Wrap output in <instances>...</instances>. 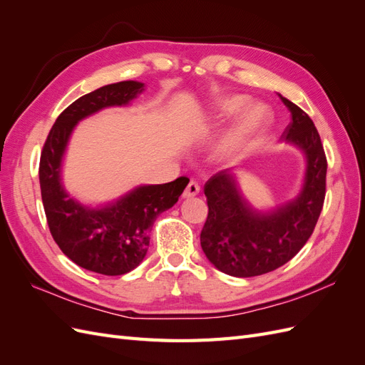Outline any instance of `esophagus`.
I'll use <instances>...</instances> for the list:
<instances>
[{"mask_svg": "<svg viewBox=\"0 0 365 365\" xmlns=\"http://www.w3.org/2000/svg\"><path fill=\"white\" fill-rule=\"evenodd\" d=\"M197 193H200V185H197L196 181H190L185 187L182 197H192V196H196Z\"/></svg>", "mask_w": 365, "mask_h": 365, "instance_id": "1", "label": "esophagus"}]
</instances>
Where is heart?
I'll list each match as a JSON object with an SVG mask.
<instances>
[{"label": "heart", "instance_id": "1", "mask_svg": "<svg viewBox=\"0 0 365 365\" xmlns=\"http://www.w3.org/2000/svg\"><path fill=\"white\" fill-rule=\"evenodd\" d=\"M250 97L247 96H231L219 103L216 113L219 117H228L240 113L242 108L245 111L239 114L236 121L231 125L222 137L219 138L215 148V155L219 161L231 163L236 161L254 146L262 132L268 128L271 121L269 109L262 103L250 105Z\"/></svg>", "mask_w": 365, "mask_h": 365}]
</instances>
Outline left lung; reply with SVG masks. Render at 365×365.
<instances>
[{"mask_svg":"<svg viewBox=\"0 0 365 365\" xmlns=\"http://www.w3.org/2000/svg\"><path fill=\"white\" fill-rule=\"evenodd\" d=\"M292 121L280 140L303 153V187L294 200L268 212L254 208L235 170H220L204 185L208 216L201 247L215 268L233 277H254L280 268L314 233L326 196L327 161L318 130L302 108L279 94Z\"/></svg>","mask_w":365,"mask_h":365,"instance_id":"obj_1","label":"left lung"}]
</instances>
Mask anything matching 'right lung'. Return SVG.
Masks as SVG:
<instances>
[{
    "label": "right lung",
    "mask_w": 365,
    "mask_h": 365,
    "mask_svg": "<svg viewBox=\"0 0 365 365\" xmlns=\"http://www.w3.org/2000/svg\"><path fill=\"white\" fill-rule=\"evenodd\" d=\"M145 91V83L105 85L77 98L54 121L39 163V184L50 233L76 264L103 275H121L145 259L155 219L173 207L189 180L140 185L117 201L90 207L74 200L62 182V160L71 132L81 120L105 108L126 106Z\"/></svg>",
    "instance_id": "right-lung-1"
}]
</instances>
